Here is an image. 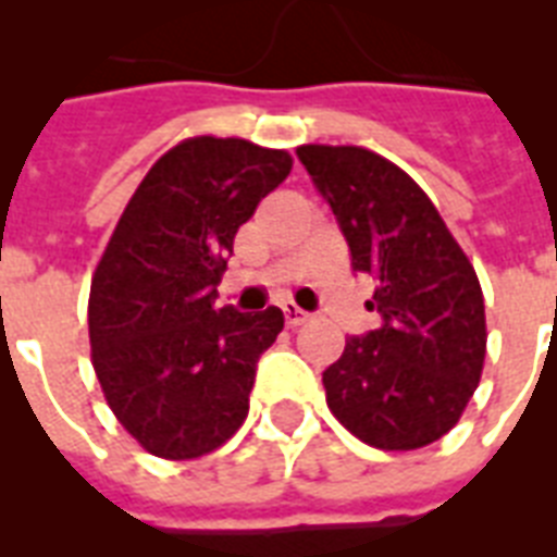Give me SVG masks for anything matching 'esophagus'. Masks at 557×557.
<instances>
[{
  "label": "esophagus",
  "instance_id": "34e87169",
  "mask_svg": "<svg viewBox=\"0 0 557 557\" xmlns=\"http://www.w3.org/2000/svg\"><path fill=\"white\" fill-rule=\"evenodd\" d=\"M283 314H286V326H292V330H295V326H304V323L309 321V314H306L304 309L292 306V304L283 306Z\"/></svg>",
  "mask_w": 557,
  "mask_h": 557
}]
</instances>
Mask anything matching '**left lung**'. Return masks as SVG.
<instances>
[{"label": "left lung", "instance_id": "obj_1", "mask_svg": "<svg viewBox=\"0 0 557 557\" xmlns=\"http://www.w3.org/2000/svg\"><path fill=\"white\" fill-rule=\"evenodd\" d=\"M297 156L384 318L367 338H347L323 372L326 405L372 448H424L459 422L483 375L488 332L474 265L398 164L352 144H304Z\"/></svg>", "mask_w": 557, "mask_h": 557}]
</instances>
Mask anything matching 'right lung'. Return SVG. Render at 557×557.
Returning <instances> with one entry per match:
<instances>
[{
    "mask_svg": "<svg viewBox=\"0 0 557 557\" xmlns=\"http://www.w3.org/2000/svg\"><path fill=\"white\" fill-rule=\"evenodd\" d=\"M288 173L286 150L185 138L152 164L100 253L91 367L117 422L152 457H205L248 416L257 361L283 332V312L213 300L236 231Z\"/></svg>",
    "mask_w": 557,
    "mask_h": 557,
    "instance_id": "add662e5",
    "label": "right lung"
}]
</instances>
